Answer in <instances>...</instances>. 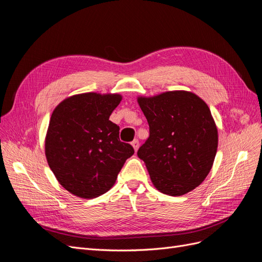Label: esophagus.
Listing matches in <instances>:
<instances>
[{
	"label": "esophagus",
	"mask_w": 262,
	"mask_h": 262,
	"mask_svg": "<svg viewBox=\"0 0 262 262\" xmlns=\"http://www.w3.org/2000/svg\"><path fill=\"white\" fill-rule=\"evenodd\" d=\"M132 146H133V148H134V150H136V152H137V150H138V148H139V146H140V142H139V140L138 139H136V140H133L132 141Z\"/></svg>",
	"instance_id": "esophagus-1"
}]
</instances>
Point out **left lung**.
I'll use <instances>...</instances> for the list:
<instances>
[{
	"mask_svg": "<svg viewBox=\"0 0 262 262\" xmlns=\"http://www.w3.org/2000/svg\"><path fill=\"white\" fill-rule=\"evenodd\" d=\"M138 101L149 126L138 156L150 180L168 195L191 191L208 176L217 149V129L208 105L185 91Z\"/></svg>",
	"mask_w": 262,
	"mask_h": 262,
	"instance_id": "1",
	"label": "left lung"
}]
</instances>
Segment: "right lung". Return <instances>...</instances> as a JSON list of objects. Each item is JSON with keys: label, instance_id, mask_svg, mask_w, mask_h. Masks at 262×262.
Segmentation results:
<instances>
[{"label": "right lung", "instance_id": "1", "mask_svg": "<svg viewBox=\"0 0 262 262\" xmlns=\"http://www.w3.org/2000/svg\"><path fill=\"white\" fill-rule=\"evenodd\" d=\"M120 100L117 94L86 93L63 100L52 113L46 157L71 193L84 199L104 194L134 154L132 145L119 139V125L109 120Z\"/></svg>", "mask_w": 262, "mask_h": 262}]
</instances>
